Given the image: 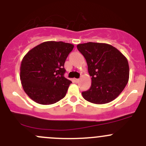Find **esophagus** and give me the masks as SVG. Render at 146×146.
I'll return each instance as SVG.
<instances>
[{"label": "esophagus", "mask_w": 146, "mask_h": 146, "mask_svg": "<svg viewBox=\"0 0 146 146\" xmlns=\"http://www.w3.org/2000/svg\"><path fill=\"white\" fill-rule=\"evenodd\" d=\"M74 80V82H76V83L79 82V79H74V80Z\"/></svg>", "instance_id": "1"}]
</instances>
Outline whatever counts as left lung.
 I'll return each instance as SVG.
<instances>
[{"label": "left lung", "mask_w": 146, "mask_h": 146, "mask_svg": "<svg viewBox=\"0 0 146 146\" xmlns=\"http://www.w3.org/2000/svg\"><path fill=\"white\" fill-rule=\"evenodd\" d=\"M77 48L85 58L92 77L90 90L82 92L84 99L96 104L115 99L129 78L127 58L117 48L106 43L89 42L78 44Z\"/></svg>", "instance_id": "obj_1"}]
</instances>
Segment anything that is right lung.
<instances>
[{
	"mask_svg": "<svg viewBox=\"0 0 146 146\" xmlns=\"http://www.w3.org/2000/svg\"><path fill=\"white\" fill-rule=\"evenodd\" d=\"M74 45L47 41L29 50L20 66V80L26 94L35 102L50 105L66 96L71 81L64 76V63Z\"/></svg>",
	"mask_w": 146,
	"mask_h": 146,
	"instance_id": "1",
	"label": "right lung"
}]
</instances>
